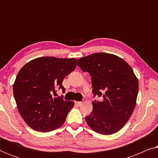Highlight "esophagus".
<instances>
[{
  "mask_svg": "<svg viewBox=\"0 0 158 158\" xmlns=\"http://www.w3.org/2000/svg\"><path fill=\"white\" fill-rule=\"evenodd\" d=\"M75 104L78 106H81V105H83V102H75Z\"/></svg>",
  "mask_w": 158,
  "mask_h": 158,
  "instance_id": "1",
  "label": "esophagus"
}]
</instances>
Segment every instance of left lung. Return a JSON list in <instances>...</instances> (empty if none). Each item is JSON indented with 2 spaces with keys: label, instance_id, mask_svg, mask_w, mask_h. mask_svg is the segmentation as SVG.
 Masks as SVG:
<instances>
[{
  "label": "left lung",
  "instance_id": "left-lung-1",
  "mask_svg": "<svg viewBox=\"0 0 158 158\" xmlns=\"http://www.w3.org/2000/svg\"><path fill=\"white\" fill-rule=\"evenodd\" d=\"M91 76L93 93L103 101L92 102L85 121L96 132L109 135L119 131L135 110L139 90L137 77L122 58L109 53H94L77 60Z\"/></svg>",
  "mask_w": 158,
  "mask_h": 158
}]
</instances>
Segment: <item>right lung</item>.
Wrapping results in <instances>:
<instances>
[{"label": "right lung", "mask_w": 158, "mask_h": 158, "mask_svg": "<svg viewBox=\"0 0 158 158\" xmlns=\"http://www.w3.org/2000/svg\"><path fill=\"white\" fill-rule=\"evenodd\" d=\"M75 58L42 57L27 62L19 70L13 85L17 108L34 130L48 132L65 122L74 102L53 98L62 89L64 77L76 68Z\"/></svg>", "instance_id": "right-lung-1"}]
</instances>
